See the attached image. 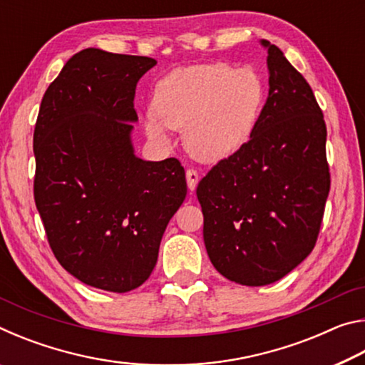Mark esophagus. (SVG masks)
I'll use <instances>...</instances> for the list:
<instances>
[{"label": "esophagus", "mask_w": 365, "mask_h": 365, "mask_svg": "<svg viewBox=\"0 0 365 365\" xmlns=\"http://www.w3.org/2000/svg\"><path fill=\"white\" fill-rule=\"evenodd\" d=\"M197 182H200V174L195 169H188L187 170V183H188V188L193 191L196 188Z\"/></svg>", "instance_id": "esophagus-1"}]
</instances>
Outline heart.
Returning a JSON list of instances; mask_svg holds the SVG:
<instances>
[{"label":"heart","instance_id":"1","mask_svg":"<svg viewBox=\"0 0 365 365\" xmlns=\"http://www.w3.org/2000/svg\"><path fill=\"white\" fill-rule=\"evenodd\" d=\"M267 101V86L255 67L228 63L188 66L154 86L148 137L168 140V127L185 130L196 159L219 163L233 156L255 135Z\"/></svg>","mask_w":365,"mask_h":365}]
</instances>
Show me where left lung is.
<instances>
[{"label": "left lung", "instance_id": "8db88e82", "mask_svg": "<svg viewBox=\"0 0 365 365\" xmlns=\"http://www.w3.org/2000/svg\"><path fill=\"white\" fill-rule=\"evenodd\" d=\"M269 96L251 140L196 188L207 256L246 287L280 280L311 255L330 172L324 114L306 78L267 40Z\"/></svg>", "mask_w": 365, "mask_h": 365}]
</instances>
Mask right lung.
Returning <instances> with one entry per match:
<instances>
[{"instance_id":"obj_1","label":"right lung","mask_w":365,"mask_h":365,"mask_svg":"<svg viewBox=\"0 0 365 365\" xmlns=\"http://www.w3.org/2000/svg\"><path fill=\"white\" fill-rule=\"evenodd\" d=\"M146 56L86 48L41 100L34 196L59 264L85 285L125 293L148 280L169 220L187 196L175 158L135 156L138 80Z\"/></svg>"}]
</instances>
